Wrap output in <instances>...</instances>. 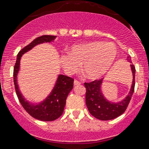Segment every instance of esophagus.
Instances as JSON below:
<instances>
[{
  "label": "esophagus",
  "mask_w": 149,
  "mask_h": 149,
  "mask_svg": "<svg viewBox=\"0 0 149 149\" xmlns=\"http://www.w3.org/2000/svg\"><path fill=\"white\" fill-rule=\"evenodd\" d=\"M81 84V82L78 81H77V80H74V85H80Z\"/></svg>",
  "instance_id": "esophagus-1"
}]
</instances>
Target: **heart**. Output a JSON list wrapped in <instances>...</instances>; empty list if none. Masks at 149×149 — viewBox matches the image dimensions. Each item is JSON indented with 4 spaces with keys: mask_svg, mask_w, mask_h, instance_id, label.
Instances as JSON below:
<instances>
[{
    "mask_svg": "<svg viewBox=\"0 0 149 149\" xmlns=\"http://www.w3.org/2000/svg\"><path fill=\"white\" fill-rule=\"evenodd\" d=\"M117 49L113 42L94 41L74 45L70 53L60 57V64L67 74L82 70L89 79H97L107 72L116 57Z\"/></svg>",
    "mask_w": 149,
    "mask_h": 149,
    "instance_id": "heart-1",
    "label": "heart"
}]
</instances>
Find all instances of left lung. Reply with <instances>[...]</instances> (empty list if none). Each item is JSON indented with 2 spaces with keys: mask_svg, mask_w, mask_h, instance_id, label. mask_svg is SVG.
<instances>
[{
  "mask_svg": "<svg viewBox=\"0 0 149 149\" xmlns=\"http://www.w3.org/2000/svg\"><path fill=\"white\" fill-rule=\"evenodd\" d=\"M130 58V57H128ZM131 62V61L130 60ZM132 73V82L128 95L118 102H112L107 99L102 91L104 78L95 80L90 83H84L86 88V105L90 113L100 120H111L120 116L126 110L132 98L135 88L136 68L130 65Z\"/></svg>",
  "mask_w": 149,
  "mask_h": 149,
  "instance_id": "left-lung-1",
  "label": "left lung"
}]
</instances>
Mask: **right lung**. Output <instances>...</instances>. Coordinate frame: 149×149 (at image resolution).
<instances>
[{
  "instance_id": "1",
  "label": "right lung",
  "mask_w": 149,
  "mask_h": 149,
  "mask_svg": "<svg viewBox=\"0 0 149 149\" xmlns=\"http://www.w3.org/2000/svg\"><path fill=\"white\" fill-rule=\"evenodd\" d=\"M56 36L45 35L36 38L19 52L13 68V82L17 95L24 110L33 118L41 121H53L61 116L66 104V99L73 89L74 80L63 74L58 75L53 88L49 95L39 103H32L23 97L17 83L21 58L26 52L30 51L38 45L54 42Z\"/></svg>"
}]
</instances>
